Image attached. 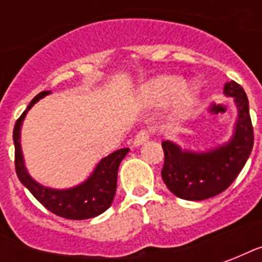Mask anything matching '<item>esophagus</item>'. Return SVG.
Wrapping results in <instances>:
<instances>
[{
  "label": "esophagus",
  "mask_w": 262,
  "mask_h": 262,
  "mask_svg": "<svg viewBox=\"0 0 262 262\" xmlns=\"http://www.w3.org/2000/svg\"><path fill=\"white\" fill-rule=\"evenodd\" d=\"M150 136H151V132L148 130V129H143V130L139 132L136 136H135L133 144H135V146H140V144H143L144 142H147L148 139H150Z\"/></svg>",
  "instance_id": "1"
}]
</instances>
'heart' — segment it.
<instances>
[{
  "instance_id": "b5f03b06",
  "label": "heart",
  "mask_w": 262,
  "mask_h": 262,
  "mask_svg": "<svg viewBox=\"0 0 262 262\" xmlns=\"http://www.w3.org/2000/svg\"><path fill=\"white\" fill-rule=\"evenodd\" d=\"M196 86L193 84H181L176 77H157L143 86L144 101L153 105H161L171 101V108L176 115H185L192 108L196 99Z\"/></svg>"
}]
</instances>
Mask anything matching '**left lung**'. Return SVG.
<instances>
[{
	"label": "left lung",
	"mask_w": 262,
	"mask_h": 262,
	"mask_svg": "<svg viewBox=\"0 0 262 262\" xmlns=\"http://www.w3.org/2000/svg\"><path fill=\"white\" fill-rule=\"evenodd\" d=\"M225 94L234 98L238 108L230 142L206 153L182 151L168 140L161 144L164 150L161 177L167 188L181 199L202 201L223 192L240 174L253 150L254 130L247 95L236 81L226 84Z\"/></svg>",
	"instance_id": "1"
}]
</instances>
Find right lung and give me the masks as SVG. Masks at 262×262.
<instances>
[{"instance_id": "right-lung-1", "label": "right lung", "mask_w": 262, "mask_h": 262, "mask_svg": "<svg viewBox=\"0 0 262 262\" xmlns=\"http://www.w3.org/2000/svg\"><path fill=\"white\" fill-rule=\"evenodd\" d=\"M48 94H50V91L39 92L28 105L25 112L15 122L12 137H14L15 144L16 176L19 178V181L29 189V192L52 213L71 220L91 219L98 214L103 213L114 201L115 192H116L118 168H119L120 161L125 159V156L129 151V148L116 150L112 154H109L108 157L101 160L97 168L92 172V176L78 187L59 191V189L43 187L36 181H33L24 165L19 143V130L26 112L33 106V103H36L40 98L46 97Z\"/></svg>"}]
</instances>
